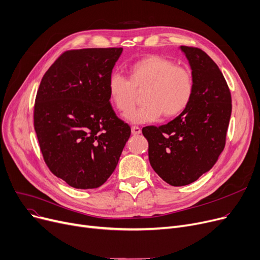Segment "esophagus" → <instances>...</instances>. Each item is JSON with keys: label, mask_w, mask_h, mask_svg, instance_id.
<instances>
[{"label": "esophagus", "mask_w": 260, "mask_h": 260, "mask_svg": "<svg viewBox=\"0 0 260 260\" xmlns=\"http://www.w3.org/2000/svg\"><path fill=\"white\" fill-rule=\"evenodd\" d=\"M131 132H132L133 135H139V134H141L142 130H141V128L138 127V126H133V127L131 128Z\"/></svg>", "instance_id": "obj_1"}]
</instances>
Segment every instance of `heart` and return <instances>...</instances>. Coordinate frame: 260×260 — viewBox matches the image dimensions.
Instances as JSON below:
<instances>
[{"label":"heart","instance_id":"b5f03b06","mask_svg":"<svg viewBox=\"0 0 260 260\" xmlns=\"http://www.w3.org/2000/svg\"><path fill=\"white\" fill-rule=\"evenodd\" d=\"M111 103L120 114H127L136 101L138 92H143L139 109L127 115L132 123L156 120L180 115L189 106L194 82L191 73L172 61L157 55L146 56L128 69V79L120 74H111L107 83Z\"/></svg>","mask_w":260,"mask_h":260}]
</instances>
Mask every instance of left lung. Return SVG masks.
I'll list each match as a JSON object with an SVG mask.
<instances>
[{"instance_id":"obj_1","label":"left lung","mask_w":260,"mask_h":260,"mask_svg":"<svg viewBox=\"0 0 260 260\" xmlns=\"http://www.w3.org/2000/svg\"><path fill=\"white\" fill-rule=\"evenodd\" d=\"M194 82L187 109L166 125L144 127L153 170L172 186H184L211 170L225 146L232 97L218 66L202 49L180 46Z\"/></svg>"}]
</instances>
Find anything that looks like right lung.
I'll list each match as a JSON object with an SVG mask.
<instances>
[{"mask_svg":"<svg viewBox=\"0 0 260 260\" xmlns=\"http://www.w3.org/2000/svg\"><path fill=\"white\" fill-rule=\"evenodd\" d=\"M121 47L74 49L61 55L37 92L34 125L53 174L92 189L113 174L131 129L110 105L107 83Z\"/></svg>","mask_w":260,"mask_h":260,"instance_id":"1","label":"right lung"}]
</instances>
